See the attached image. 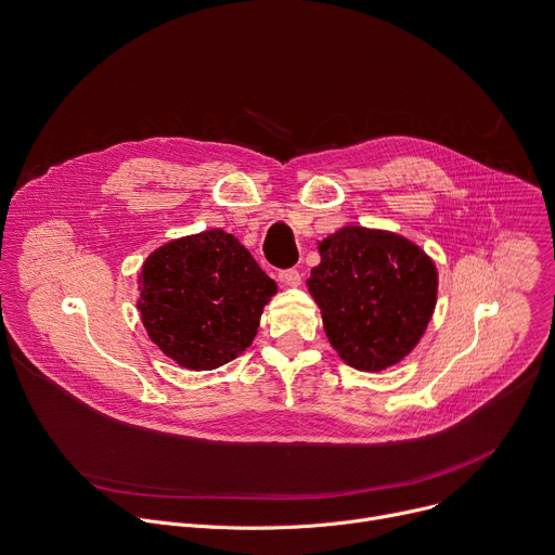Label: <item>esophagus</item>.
<instances>
[{"label": "esophagus", "instance_id": "1", "mask_svg": "<svg viewBox=\"0 0 555 555\" xmlns=\"http://www.w3.org/2000/svg\"><path fill=\"white\" fill-rule=\"evenodd\" d=\"M300 279H302V274H300L296 268H287V270H281V272H279V281H281L285 287H296V285H300Z\"/></svg>", "mask_w": 555, "mask_h": 555}]
</instances>
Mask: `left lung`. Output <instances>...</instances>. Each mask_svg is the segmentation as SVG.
<instances>
[{
	"label": "left lung",
	"instance_id": "8db88e82",
	"mask_svg": "<svg viewBox=\"0 0 555 555\" xmlns=\"http://www.w3.org/2000/svg\"><path fill=\"white\" fill-rule=\"evenodd\" d=\"M307 281L338 356L360 371L400 362L420 343L437 300V270L400 234L347 225L319 246Z\"/></svg>",
	"mask_w": 555,
	"mask_h": 555
}]
</instances>
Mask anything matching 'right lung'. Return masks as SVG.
I'll return each instance as SVG.
<instances>
[{
  "mask_svg": "<svg viewBox=\"0 0 555 555\" xmlns=\"http://www.w3.org/2000/svg\"><path fill=\"white\" fill-rule=\"evenodd\" d=\"M138 289L149 338L180 366L210 371L250 347L276 283L232 234L215 228L157 248Z\"/></svg>",
  "mask_w": 555,
  "mask_h": 555,
  "instance_id": "right-lung-1",
  "label": "right lung"
}]
</instances>
